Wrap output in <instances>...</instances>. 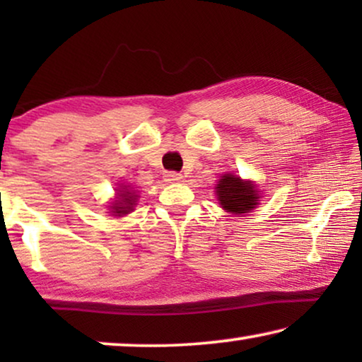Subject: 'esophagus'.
I'll list each match as a JSON object with an SVG mask.
<instances>
[{"label": "esophagus", "instance_id": "esophagus-1", "mask_svg": "<svg viewBox=\"0 0 362 362\" xmlns=\"http://www.w3.org/2000/svg\"><path fill=\"white\" fill-rule=\"evenodd\" d=\"M163 177H165L166 182H177L182 180V175H180V173H176V171H168V173H165V176Z\"/></svg>", "mask_w": 362, "mask_h": 362}]
</instances>
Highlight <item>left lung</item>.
I'll return each instance as SVG.
<instances>
[{
  "mask_svg": "<svg viewBox=\"0 0 362 362\" xmlns=\"http://www.w3.org/2000/svg\"><path fill=\"white\" fill-rule=\"evenodd\" d=\"M221 206L230 214H245L259 202V191L249 181H242L234 175H224L216 186Z\"/></svg>",
  "mask_w": 362,
  "mask_h": 362,
  "instance_id": "1",
  "label": "left lung"
}]
</instances>
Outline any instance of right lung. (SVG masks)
I'll return each mask as SVG.
<instances>
[{
  "mask_svg": "<svg viewBox=\"0 0 362 362\" xmlns=\"http://www.w3.org/2000/svg\"><path fill=\"white\" fill-rule=\"evenodd\" d=\"M125 191H120L118 192V196H120V199H118L115 204L112 206V212L115 216H123V214H128V212L132 211V207L135 206V192L128 191L127 187H123Z\"/></svg>",
  "mask_w": 362,
  "mask_h": 362,
  "instance_id": "right-lung-1",
  "label": "right lung"
}]
</instances>
